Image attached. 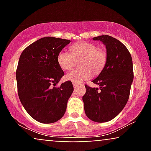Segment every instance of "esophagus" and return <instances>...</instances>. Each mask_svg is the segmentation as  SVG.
<instances>
[{
  "label": "esophagus",
  "mask_w": 151,
  "mask_h": 151,
  "mask_svg": "<svg viewBox=\"0 0 151 151\" xmlns=\"http://www.w3.org/2000/svg\"><path fill=\"white\" fill-rule=\"evenodd\" d=\"M73 86H74V89H76V88L77 87V86H78V84H77V83H74V82H73Z\"/></svg>",
  "instance_id": "esophagus-1"
}]
</instances>
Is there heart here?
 Listing matches in <instances>:
<instances>
[{"label": "heart", "instance_id": "obj_1", "mask_svg": "<svg viewBox=\"0 0 151 151\" xmlns=\"http://www.w3.org/2000/svg\"><path fill=\"white\" fill-rule=\"evenodd\" d=\"M70 50L71 53L62 50L58 54L57 60L60 67L64 70H69L74 67L75 60L81 59L79 66L82 68L68 72L65 76L67 80L81 83L91 78L92 72L99 73L104 67L106 55L93 43L78 42L71 47Z\"/></svg>", "mask_w": 151, "mask_h": 151}]
</instances>
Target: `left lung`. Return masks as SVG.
Returning a JSON list of instances; mask_svg holds the SVG:
<instances>
[{
  "mask_svg": "<svg viewBox=\"0 0 151 151\" xmlns=\"http://www.w3.org/2000/svg\"><path fill=\"white\" fill-rule=\"evenodd\" d=\"M101 41L106 49L103 70L92 82L99 89L85 85L82 100L86 116L98 123L107 122L119 115L129 98L133 79V61L126 46L109 35L93 38Z\"/></svg>",
  "mask_w": 151,
  "mask_h": 151,
  "instance_id": "left-lung-1",
  "label": "left lung"
}]
</instances>
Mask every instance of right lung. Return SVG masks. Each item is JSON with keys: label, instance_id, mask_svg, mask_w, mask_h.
<instances>
[{"label": "right lung", "instance_id": "add662e5", "mask_svg": "<svg viewBox=\"0 0 151 151\" xmlns=\"http://www.w3.org/2000/svg\"><path fill=\"white\" fill-rule=\"evenodd\" d=\"M70 40L45 37L22 51L16 70L19 99L35 120L51 124L65 114L68 99L74 91L70 81L56 85L64 76L58 55Z\"/></svg>", "mask_w": 151, "mask_h": 151}]
</instances>
